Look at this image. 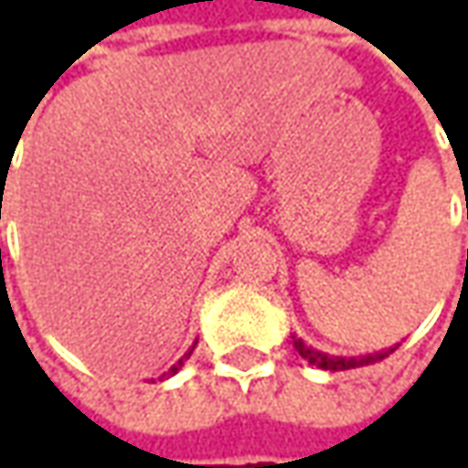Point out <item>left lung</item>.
<instances>
[{"mask_svg": "<svg viewBox=\"0 0 468 468\" xmlns=\"http://www.w3.org/2000/svg\"><path fill=\"white\" fill-rule=\"evenodd\" d=\"M294 338V349L299 351L302 359H307L313 367L320 369H331V372H341V369H354V367H365V365H372V362H380L386 359L390 351H396V346L383 351H375V354H362V356H333V354H325V351H317L313 346H307L299 335H292Z\"/></svg>", "mask_w": 468, "mask_h": 468, "instance_id": "obj_1", "label": "left lung"}]
</instances>
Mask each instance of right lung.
I'll return each instance as SVG.
<instances>
[{
    "label": "right lung",
    "mask_w": 468,
    "mask_h": 468,
    "mask_svg": "<svg viewBox=\"0 0 468 468\" xmlns=\"http://www.w3.org/2000/svg\"><path fill=\"white\" fill-rule=\"evenodd\" d=\"M195 344H197V341H195ZM195 344H192V349H195ZM192 349H189L187 354H185V356H182V359H179V362H176V365H174V367L169 369V372H164V375H161L158 380H164V378H171V375H176V372L182 369V365H185V359H189V354H192Z\"/></svg>",
    "instance_id": "add662e5"
}]
</instances>
